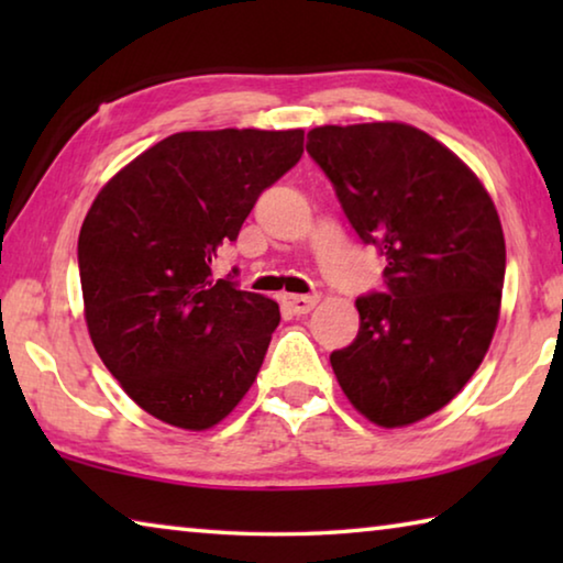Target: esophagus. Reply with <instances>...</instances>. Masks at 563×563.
<instances>
[{"label":"esophagus","mask_w":563,"mask_h":563,"mask_svg":"<svg viewBox=\"0 0 563 563\" xmlns=\"http://www.w3.org/2000/svg\"><path fill=\"white\" fill-rule=\"evenodd\" d=\"M283 302L295 312V316H305L318 305V295H283Z\"/></svg>","instance_id":"obj_1"}]
</instances>
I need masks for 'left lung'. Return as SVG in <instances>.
I'll list each match as a JSON object with an SVG mask.
<instances>
[{
    "label": "left lung",
    "mask_w": 563,
    "mask_h": 563,
    "mask_svg": "<svg viewBox=\"0 0 563 563\" xmlns=\"http://www.w3.org/2000/svg\"><path fill=\"white\" fill-rule=\"evenodd\" d=\"M305 148L360 241L387 261L385 292L357 298V338L330 365L369 422L412 424L489 350L507 268L497 208L450 148L407 123L318 126Z\"/></svg>",
    "instance_id": "obj_1"
}]
</instances>
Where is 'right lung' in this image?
Masks as SVG:
<instances>
[{"instance_id": "1", "label": "right lung", "mask_w": 563, "mask_h": 563, "mask_svg": "<svg viewBox=\"0 0 563 563\" xmlns=\"http://www.w3.org/2000/svg\"><path fill=\"white\" fill-rule=\"evenodd\" d=\"M302 129L180 131L121 168L79 233L84 312L123 393L180 430L221 422L251 389L278 302L213 280L265 188L298 164Z\"/></svg>"}]
</instances>
